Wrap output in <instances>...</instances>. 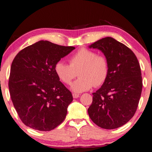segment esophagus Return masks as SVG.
<instances>
[{"mask_svg": "<svg viewBox=\"0 0 152 152\" xmlns=\"http://www.w3.org/2000/svg\"><path fill=\"white\" fill-rule=\"evenodd\" d=\"M73 98H77L79 97V94H73Z\"/></svg>", "mask_w": 152, "mask_h": 152, "instance_id": "34e87169", "label": "esophagus"}]
</instances>
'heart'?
<instances>
[{
    "mask_svg": "<svg viewBox=\"0 0 152 152\" xmlns=\"http://www.w3.org/2000/svg\"><path fill=\"white\" fill-rule=\"evenodd\" d=\"M70 64L58 61L54 66L57 77L63 83L70 84L77 72L80 77L71 85L75 93L88 91L92 87H98L106 81L108 75V63L105 57L87 48H81L71 57Z\"/></svg>",
    "mask_w": 152,
    "mask_h": 152,
    "instance_id": "heart-1",
    "label": "heart"
}]
</instances>
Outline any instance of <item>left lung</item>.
Segmentation results:
<instances>
[{"mask_svg": "<svg viewBox=\"0 0 152 152\" xmlns=\"http://www.w3.org/2000/svg\"><path fill=\"white\" fill-rule=\"evenodd\" d=\"M89 48L104 54L109 72L101 88L92 94L88 114L99 127L118 128L131 120L137 108L143 86L138 60L131 49L111 37L99 39Z\"/></svg>", "mask_w": 152, "mask_h": 152, "instance_id": "obj_1", "label": "left lung"}]
</instances>
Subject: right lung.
<instances>
[{
    "label": "right lung",
    "mask_w": 152,
    "mask_h": 152,
    "mask_svg": "<svg viewBox=\"0 0 152 152\" xmlns=\"http://www.w3.org/2000/svg\"><path fill=\"white\" fill-rule=\"evenodd\" d=\"M75 48L41 40L15 57L9 88L15 108L26 126L48 131L64 120L73 96L57 77L54 66Z\"/></svg>",
    "instance_id": "add662e5"
}]
</instances>
